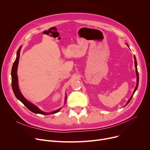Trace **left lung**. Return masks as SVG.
<instances>
[{"label": "left lung", "mask_w": 150, "mask_h": 150, "mask_svg": "<svg viewBox=\"0 0 150 150\" xmlns=\"http://www.w3.org/2000/svg\"><path fill=\"white\" fill-rule=\"evenodd\" d=\"M127 45H128V44H127ZM129 47V46H128ZM134 57V59H135V61H134V64H135V67H136V75H137V84H136V88H135V89L134 90V92H133V93H132V96L130 97V98L129 99V100L128 101V102H127V105H127L128 103H129V102L131 101V98H132V97H133V95H134V92H136V91L137 90V88H138V85H139V73H138V71H137V61H136V57H135V56ZM125 105V106H126Z\"/></svg>", "instance_id": "8db88e82"}]
</instances>
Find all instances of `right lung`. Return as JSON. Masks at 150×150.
I'll use <instances>...</instances> for the list:
<instances>
[{"label": "right lung", "instance_id": "1", "mask_svg": "<svg viewBox=\"0 0 150 150\" xmlns=\"http://www.w3.org/2000/svg\"><path fill=\"white\" fill-rule=\"evenodd\" d=\"M21 46L19 47L18 52H17V57L16 58V60L14 61L13 65L11 69V85H12V89L13 91V92L14 93V95L19 100H20L22 103L31 112H33L35 114H43V115H49V114H55L57 112H58L60 111V109L56 110V111H52L51 112H45L42 111H41V109H39L36 106L33 105V103H31V102L28 101L27 99H25L22 96V94L21 93L19 89V86H18V75H17V69H18V63H19V56H20V52H21ZM66 102V96L65 98V103Z\"/></svg>", "mask_w": 150, "mask_h": 150}]
</instances>
